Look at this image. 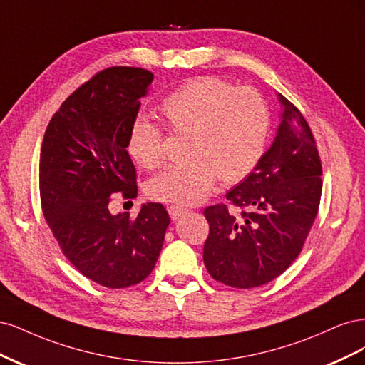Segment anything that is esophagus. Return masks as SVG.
<instances>
[{"mask_svg":"<svg viewBox=\"0 0 365 365\" xmlns=\"http://www.w3.org/2000/svg\"><path fill=\"white\" fill-rule=\"evenodd\" d=\"M186 212V207H182V206H168V214L171 217V220H178L179 217H182L183 214Z\"/></svg>","mask_w":365,"mask_h":365,"instance_id":"obj_1","label":"esophagus"}]
</instances>
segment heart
Wrapping results in <instances>:
<instances>
[{
  "label": "heart",
  "instance_id": "b5f03b06",
  "mask_svg": "<svg viewBox=\"0 0 365 365\" xmlns=\"http://www.w3.org/2000/svg\"><path fill=\"white\" fill-rule=\"evenodd\" d=\"M170 132L185 136L183 162L167 168L147 186L156 202L195 205L215 183H237L250 174L264 155L269 113L259 92L235 88L214 77H195L174 89L159 106ZM128 155L145 170L165 159V132L144 116L128 128Z\"/></svg>",
  "mask_w": 365,
  "mask_h": 365
}]
</instances>
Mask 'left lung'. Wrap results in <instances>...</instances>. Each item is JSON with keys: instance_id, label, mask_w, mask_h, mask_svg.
<instances>
[{"instance_id": "8db88e82", "label": "left lung", "mask_w": 365, "mask_h": 365, "mask_svg": "<svg viewBox=\"0 0 365 365\" xmlns=\"http://www.w3.org/2000/svg\"><path fill=\"white\" fill-rule=\"evenodd\" d=\"M284 106L273 145L255 170L226 194L238 210L214 205L203 261L207 273L227 287L249 289L280 276L296 261L319 212L322 160L300 110Z\"/></svg>"}]
</instances>
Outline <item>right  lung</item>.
Here are the masks:
<instances>
[{"label":"right lung","mask_w":365,"mask_h":365,"mask_svg":"<svg viewBox=\"0 0 365 365\" xmlns=\"http://www.w3.org/2000/svg\"><path fill=\"white\" fill-rule=\"evenodd\" d=\"M151 81L144 68L103 69L62 103L42 140L43 217L66 259L112 289L136 285L153 272L170 225L160 203L143 205L136 218L109 210L110 195H138L127 136Z\"/></svg>","instance_id":"1"}]
</instances>
